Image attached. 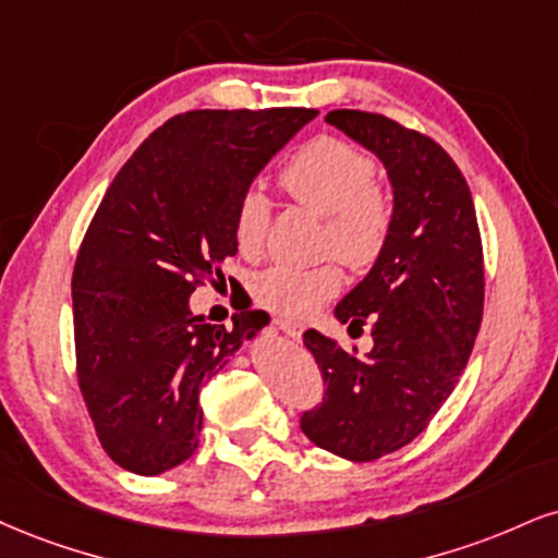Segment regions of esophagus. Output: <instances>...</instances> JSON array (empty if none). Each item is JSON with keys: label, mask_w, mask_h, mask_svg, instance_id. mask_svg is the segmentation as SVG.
I'll use <instances>...</instances> for the list:
<instances>
[{"label": "esophagus", "mask_w": 558, "mask_h": 558, "mask_svg": "<svg viewBox=\"0 0 558 558\" xmlns=\"http://www.w3.org/2000/svg\"><path fill=\"white\" fill-rule=\"evenodd\" d=\"M275 325H278V330H283L288 338L293 340H301V332H304V327L293 319H275Z\"/></svg>", "instance_id": "esophagus-1"}]
</instances>
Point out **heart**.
<instances>
[{"label": "heart", "instance_id": "b5f03b06", "mask_svg": "<svg viewBox=\"0 0 558 558\" xmlns=\"http://www.w3.org/2000/svg\"><path fill=\"white\" fill-rule=\"evenodd\" d=\"M377 163L359 145L340 137H317L299 147L280 169V186L293 203L325 215L322 250L335 252L353 270H366L385 252L395 220L392 194L374 181ZM272 205L259 190L241 194L233 215V239L241 254L257 257L270 231ZM343 286L332 262L296 267L275 262L254 275L259 304L286 317H304L330 301Z\"/></svg>", "mask_w": 558, "mask_h": 558}]
</instances>
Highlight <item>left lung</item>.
Masks as SVG:
<instances>
[{
    "label": "left lung",
    "instance_id": "left-lung-1",
    "mask_svg": "<svg viewBox=\"0 0 558 558\" xmlns=\"http://www.w3.org/2000/svg\"><path fill=\"white\" fill-rule=\"evenodd\" d=\"M327 122L385 163L395 220L372 272L335 306L348 330L372 332V351L304 332L325 395L301 432L368 462L411 445L458 385L481 330L483 246L471 186L439 143L381 113L338 109Z\"/></svg>",
    "mask_w": 558,
    "mask_h": 558
}]
</instances>
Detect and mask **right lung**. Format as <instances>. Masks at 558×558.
I'll use <instances>...</instances> for the list:
<instances>
[{"instance_id": "obj_1", "label": "right lung", "mask_w": 558, "mask_h": 558, "mask_svg": "<svg viewBox=\"0 0 558 558\" xmlns=\"http://www.w3.org/2000/svg\"><path fill=\"white\" fill-rule=\"evenodd\" d=\"M317 117L314 109H199L158 126L106 190L72 272L77 385L106 454L137 475L190 460L203 432L199 387L241 340L194 317V288L223 280L236 254L233 215L265 163Z\"/></svg>"}]
</instances>
